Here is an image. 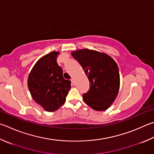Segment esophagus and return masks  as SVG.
<instances>
[{
	"instance_id": "1",
	"label": "esophagus",
	"mask_w": 154,
	"mask_h": 154,
	"mask_svg": "<svg viewBox=\"0 0 154 154\" xmlns=\"http://www.w3.org/2000/svg\"><path fill=\"white\" fill-rule=\"evenodd\" d=\"M71 83H72V85H75V83H74V81H73V79H71Z\"/></svg>"
}]
</instances>
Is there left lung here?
<instances>
[{"mask_svg":"<svg viewBox=\"0 0 154 154\" xmlns=\"http://www.w3.org/2000/svg\"><path fill=\"white\" fill-rule=\"evenodd\" d=\"M84 70L89 81V89L83 94L84 102L97 111L108 109L117 96L120 75L117 64L108 55L89 49L71 53Z\"/></svg>","mask_w":154,"mask_h":154,"instance_id":"obj_1","label":"left lung"}]
</instances>
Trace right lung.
Segmentation results:
<instances>
[{
  "label": "right lung",
  "mask_w": 154,
  "mask_h": 154,
  "mask_svg": "<svg viewBox=\"0 0 154 154\" xmlns=\"http://www.w3.org/2000/svg\"><path fill=\"white\" fill-rule=\"evenodd\" d=\"M58 52L44 56L35 64L28 77V88L33 99L48 112L57 110L66 101L71 81L64 79L58 65Z\"/></svg>",
  "instance_id": "1"
}]
</instances>
